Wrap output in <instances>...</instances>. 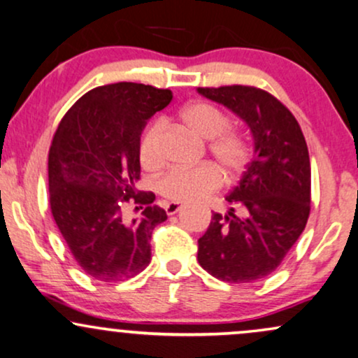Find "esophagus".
Returning a JSON list of instances; mask_svg holds the SVG:
<instances>
[{
    "label": "esophagus",
    "instance_id": "obj_1",
    "mask_svg": "<svg viewBox=\"0 0 358 358\" xmlns=\"http://www.w3.org/2000/svg\"><path fill=\"white\" fill-rule=\"evenodd\" d=\"M180 210H182V205H180V203H166L165 205V211L169 216L176 215Z\"/></svg>",
    "mask_w": 358,
    "mask_h": 358
}]
</instances>
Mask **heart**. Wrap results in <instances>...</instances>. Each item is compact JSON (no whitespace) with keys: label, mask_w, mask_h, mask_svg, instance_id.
<instances>
[{"label":"heart","mask_w":358,"mask_h":358,"mask_svg":"<svg viewBox=\"0 0 358 358\" xmlns=\"http://www.w3.org/2000/svg\"><path fill=\"white\" fill-rule=\"evenodd\" d=\"M183 124L203 140H211L210 153L226 176L236 175L248 160V145L238 134L228 130L229 117L218 107L208 102H192L180 112ZM164 124L153 120L145 127L138 142L140 164L145 169H155L160 164L158 137ZM221 185V173L211 165L194 169L170 170L158 182V192L171 201H193L205 196Z\"/></svg>","instance_id":"b5f03b06"}]
</instances>
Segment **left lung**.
I'll use <instances>...</instances> for the list:
<instances>
[{
  "label": "left lung",
  "instance_id": "obj_1",
  "mask_svg": "<svg viewBox=\"0 0 358 358\" xmlns=\"http://www.w3.org/2000/svg\"><path fill=\"white\" fill-rule=\"evenodd\" d=\"M248 125L255 153L198 239V262L224 282L268 278L304 231L310 211V162L297 120L278 99L250 85L200 87Z\"/></svg>",
  "mask_w": 358,
  "mask_h": 358
}]
</instances>
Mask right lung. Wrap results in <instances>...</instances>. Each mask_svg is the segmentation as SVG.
Listing matches in <instances>:
<instances>
[{"instance_id": "add662e5", "label": "right lung", "mask_w": 358, "mask_h": 358, "mask_svg": "<svg viewBox=\"0 0 358 358\" xmlns=\"http://www.w3.org/2000/svg\"><path fill=\"white\" fill-rule=\"evenodd\" d=\"M171 90L135 83L101 85L69 108L49 148V203L59 231L90 278L117 282L150 264L153 228L166 213L137 192L138 142ZM127 204L143 209L125 220Z\"/></svg>"}]
</instances>
